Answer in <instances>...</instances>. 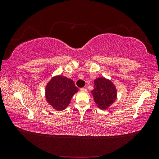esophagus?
Segmentation results:
<instances>
[{"label": "esophagus", "instance_id": "1", "mask_svg": "<svg viewBox=\"0 0 159 159\" xmlns=\"http://www.w3.org/2000/svg\"><path fill=\"white\" fill-rule=\"evenodd\" d=\"M80 91H84V92H86V91H87V89H86V88H81L80 89Z\"/></svg>", "mask_w": 159, "mask_h": 159}]
</instances>
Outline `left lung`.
I'll use <instances>...</instances> for the list:
<instances>
[{
  "instance_id": "8db88e82",
  "label": "left lung",
  "mask_w": 159,
  "mask_h": 159,
  "mask_svg": "<svg viewBox=\"0 0 159 159\" xmlns=\"http://www.w3.org/2000/svg\"><path fill=\"white\" fill-rule=\"evenodd\" d=\"M94 89L91 91L94 102L100 109H107L117 99V89L111 81L104 78L94 80Z\"/></svg>"
}]
</instances>
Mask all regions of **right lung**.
<instances>
[{"label":"right lung","instance_id":"obj_1","mask_svg":"<svg viewBox=\"0 0 159 159\" xmlns=\"http://www.w3.org/2000/svg\"><path fill=\"white\" fill-rule=\"evenodd\" d=\"M78 91L73 80L61 75H55L46 86V102L56 111L64 110Z\"/></svg>","mask_w":159,"mask_h":159}]
</instances>
